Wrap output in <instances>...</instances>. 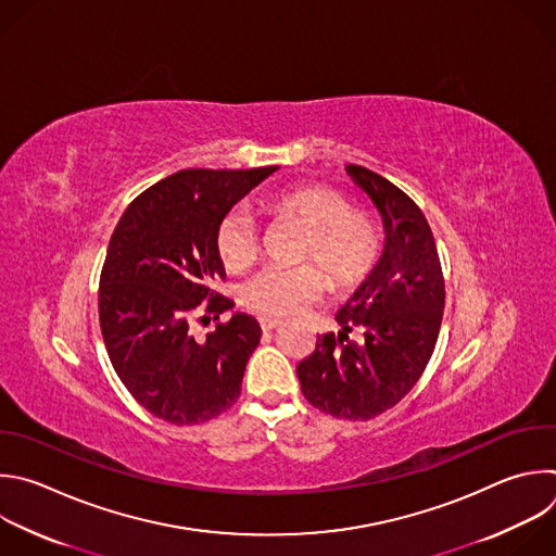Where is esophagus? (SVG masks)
Masks as SVG:
<instances>
[{
  "label": "esophagus",
  "mask_w": 556,
  "mask_h": 556,
  "mask_svg": "<svg viewBox=\"0 0 556 556\" xmlns=\"http://www.w3.org/2000/svg\"><path fill=\"white\" fill-rule=\"evenodd\" d=\"M260 325H262V329L264 331H273V329H277L279 325H281V320H277V318H260Z\"/></svg>",
  "instance_id": "1"
}]
</instances>
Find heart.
I'll list each match as a JSON object with an SVG mask.
<instances>
[{"label": "heart", "mask_w": 556, "mask_h": 556, "mask_svg": "<svg viewBox=\"0 0 556 556\" xmlns=\"http://www.w3.org/2000/svg\"><path fill=\"white\" fill-rule=\"evenodd\" d=\"M264 210L288 220L305 238L299 249L294 270L266 268L251 277L242 288V305L266 318L296 314L323 290V279L333 292L357 288L374 270L382 233L378 223L351 210L349 199L323 182H305L283 190L264 203ZM216 251L227 270H244L257 253V229L249 212L231 210L216 227Z\"/></svg>", "instance_id": "obj_1"}]
</instances>
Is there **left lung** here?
I'll list each match as a JSON object with an SVG mask.
<instances>
[{
  "label": "left lung",
  "mask_w": 556,
  "mask_h": 556,
  "mask_svg": "<svg viewBox=\"0 0 556 556\" xmlns=\"http://www.w3.org/2000/svg\"><path fill=\"white\" fill-rule=\"evenodd\" d=\"M346 174L382 216L384 253L336 314L338 336H318L296 376L314 408L368 421L400 404L424 376L443 320L445 281L432 229L415 201L362 165H346ZM351 330L359 341L348 338Z\"/></svg>",
  "instance_id": "obj_1"
}]
</instances>
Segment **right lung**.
<instances>
[{
  "mask_svg": "<svg viewBox=\"0 0 556 556\" xmlns=\"http://www.w3.org/2000/svg\"><path fill=\"white\" fill-rule=\"evenodd\" d=\"M275 169H180L141 192L111 236L98 292L102 338L117 378L156 419L197 426L240 397L260 323L236 312L197 340L192 316L205 305L218 320L233 307L214 290L225 279L216 227Z\"/></svg>",
  "mask_w": 556,
  "mask_h": 556,
  "instance_id": "right-lung-1",
  "label": "right lung"
}]
</instances>
